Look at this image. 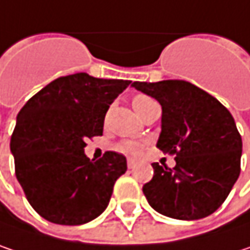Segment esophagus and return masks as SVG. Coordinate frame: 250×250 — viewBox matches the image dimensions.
Masks as SVG:
<instances>
[{"mask_svg": "<svg viewBox=\"0 0 250 250\" xmlns=\"http://www.w3.org/2000/svg\"><path fill=\"white\" fill-rule=\"evenodd\" d=\"M128 168H129V169H134V168H135V161H134V159H128Z\"/></svg>", "mask_w": 250, "mask_h": 250, "instance_id": "1", "label": "esophagus"}]
</instances>
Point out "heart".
I'll return each mask as SVG.
<instances>
[{
	"label": "heart",
	"mask_w": 250,
	"mask_h": 250,
	"mask_svg": "<svg viewBox=\"0 0 250 250\" xmlns=\"http://www.w3.org/2000/svg\"><path fill=\"white\" fill-rule=\"evenodd\" d=\"M153 104H156V102L145 94H136L132 98V108L136 112V115L142 114L146 108H149ZM116 149L119 152H124V153H136L139 151V144L132 142V141H125V142L118 144Z\"/></svg>",
	"instance_id": "b5f03b06"
}]
</instances>
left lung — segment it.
<instances>
[{"label": "left lung", "instance_id": "1", "mask_svg": "<svg viewBox=\"0 0 250 250\" xmlns=\"http://www.w3.org/2000/svg\"><path fill=\"white\" fill-rule=\"evenodd\" d=\"M162 106L156 146L175 155L176 165L152 164L153 178L142 190L159 213L181 221L212 215L241 173L242 138L233 116L204 89L182 80L132 83Z\"/></svg>", "mask_w": 250, "mask_h": 250}]
</instances>
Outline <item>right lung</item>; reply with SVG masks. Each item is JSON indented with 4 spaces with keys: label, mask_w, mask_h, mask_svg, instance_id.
Masks as SVG:
<instances>
[{
    "label": "right lung",
    "mask_w": 250,
    "mask_h": 250,
    "mask_svg": "<svg viewBox=\"0 0 250 250\" xmlns=\"http://www.w3.org/2000/svg\"><path fill=\"white\" fill-rule=\"evenodd\" d=\"M131 81L85 72L57 78L22 106L11 135L15 176L29 205L58 225H82L109 204L126 158L108 151L98 161L83 153L85 141L102 135L109 105Z\"/></svg>",
    "instance_id": "add662e5"
}]
</instances>
